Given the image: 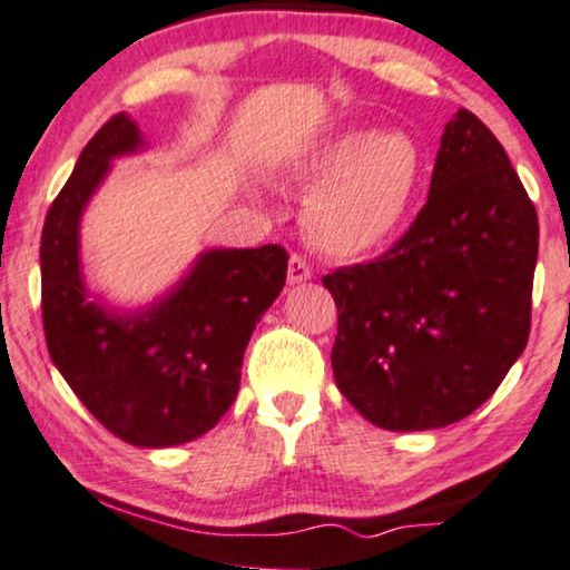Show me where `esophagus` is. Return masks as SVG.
Here are the masks:
<instances>
[{"label": "esophagus", "mask_w": 570, "mask_h": 570, "mask_svg": "<svg viewBox=\"0 0 570 570\" xmlns=\"http://www.w3.org/2000/svg\"><path fill=\"white\" fill-rule=\"evenodd\" d=\"M312 279V266L306 264V258H301L298 253H293L291 261H287V283L291 285H301Z\"/></svg>", "instance_id": "esophagus-1"}]
</instances>
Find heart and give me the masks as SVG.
<instances>
[{
    "label": "heart",
    "instance_id": "b5f03b06",
    "mask_svg": "<svg viewBox=\"0 0 570 570\" xmlns=\"http://www.w3.org/2000/svg\"><path fill=\"white\" fill-rule=\"evenodd\" d=\"M293 173L317 184L301 213L309 243L331 258H360L403 224L424 178V151L403 130L352 127L314 144Z\"/></svg>",
    "mask_w": 570,
    "mask_h": 570
}]
</instances>
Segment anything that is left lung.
<instances>
[{"label": "left lung", "instance_id": "obj_1", "mask_svg": "<svg viewBox=\"0 0 570 570\" xmlns=\"http://www.w3.org/2000/svg\"><path fill=\"white\" fill-rule=\"evenodd\" d=\"M537 256V207L504 146L459 109L411 229L371 264L323 277L341 394L392 432L470 416L525 350Z\"/></svg>", "mask_w": 570, "mask_h": 570}]
</instances>
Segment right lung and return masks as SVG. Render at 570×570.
<instances>
[{
  "mask_svg": "<svg viewBox=\"0 0 570 570\" xmlns=\"http://www.w3.org/2000/svg\"><path fill=\"white\" fill-rule=\"evenodd\" d=\"M144 146L122 111L79 154L45 218L42 323L60 376L106 430L138 448H170L197 440L229 411L247 341L285 285L287 253L213 247L144 309L122 312L90 296L79 220L111 159Z\"/></svg>",
  "mask_w": 570,
  "mask_h": 570,
  "instance_id": "obj_1",
  "label": "right lung"
}]
</instances>
